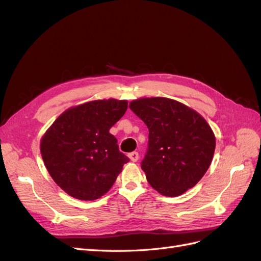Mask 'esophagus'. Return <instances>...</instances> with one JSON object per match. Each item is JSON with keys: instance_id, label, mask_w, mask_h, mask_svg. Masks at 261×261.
I'll use <instances>...</instances> for the list:
<instances>
[{"instance_id": "esophagus-1", "label": "esophagus", "mask_w": 261, "mask_h": 261, "mask_svg": "<svg viewBox=\"0 0 261 261\" xmlns=\"http://www.w3.org/2000/svg\"><path fill=\"white\" fill-rule=\"evenodd\" d=\"M128 158H129L132 162H136L139 159V154H138V152L134 151V152L128 153Z\"/></svg>"}]
</instances>
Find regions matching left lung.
Wrapping results in <instances>:
<instances>
[{"mask_svg": "<svg viewBox=\"0 0 261 261\" xmlns=\"http://www.w3.org/2000/svg\"><path fill=\"white\" fill-rule=\"evenodd\" d=\"M129 108L149 129L141 161L148 183L168 197L194 187L210 167L216 149L207 121L195 110L163 97L134 100Z\"/></svg>", "mask_w": 261, "mask_h": 261, "instance_id": "8db88e82", "label": "left lung"}]
</instances>
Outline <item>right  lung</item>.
<instances>
[{"instance_id": "1", "label": "right lung", "mask_w": 261, "mask_h": 261, "mask_svg": "<svg viewBox=\"0 0 261 261\" xmlns=\"http://www.w3.org/2000/svg\"><path fill=\"white\" fill-rule=\"evenodd\" d=\"M127 110L126 100H94L67 109L41 138L46 170L63 191L81 200L107 194L129 159L110 128Z\"/></svg>"}]
</instances>
